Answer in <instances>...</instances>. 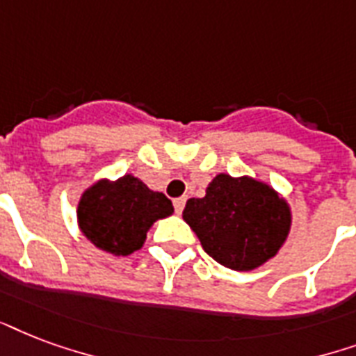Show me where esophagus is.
<instances>
[{
  "label": "esophagus",
  "mask_w": 356,
  "mask_h": 356,
  "mask_svg": "<svg viewBox=\"0 0 356 356\" xmlns=\"http://www.w3.org/2000/svg\"><path fill=\"white\" fill-rule=\"evenodd\" d=\"M172 204H175L176 213H181V211H184V206H186V197L175 198V200H172Z\"/></svg>",
  "instance_id": "34e87169"
}]
</instances>
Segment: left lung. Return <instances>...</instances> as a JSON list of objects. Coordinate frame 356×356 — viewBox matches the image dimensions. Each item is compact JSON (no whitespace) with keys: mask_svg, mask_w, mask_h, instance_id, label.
<instances>
[{"mask_svg":"<svg viewBox=\"0 0 356 356\" xmlns=\"http://www.w3.org/2000/svg\"><path fill=\"white\" fill-rule=\"evenodd\" d=\"M184 221L221 266L249 271L277 254L290 232V208L252 178L217 175L204 198H189Z\"/></svg>","mask_w":356,"mask_h":356,"instance_id":"obj_1","label":"left lung"}]
</instances>
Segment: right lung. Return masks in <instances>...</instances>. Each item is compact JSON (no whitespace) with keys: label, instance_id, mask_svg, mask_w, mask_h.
<instances>
[{"label":"right lung","instance_id":"right-lung-1","mask_svg":"<svg viewBox=\"0 0 356 356\" xmlns=\"http://www.w3.org/2000/svg\"><path fill=\"white\" fill-rule=\"evenodd\" d=\"M172 209L163 193L150 191L139 178L126 175L89 187L79 200L78 221L98 249L128 256L143 247L154 221L170 216Z\"/></svg>","mask_w":356,"mask_h":356}]
</instances>
